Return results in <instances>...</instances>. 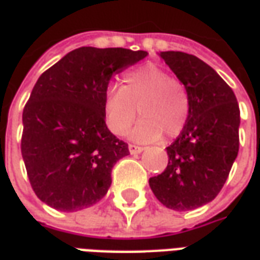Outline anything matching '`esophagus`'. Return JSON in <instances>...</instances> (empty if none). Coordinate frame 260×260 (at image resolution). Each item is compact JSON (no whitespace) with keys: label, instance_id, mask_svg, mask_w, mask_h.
<instances>
[{"label":"esophagus","instance_id":"34e87169","mask_svg":"<svg viewBox=\"0 0 260 260\" xmlns=\"http://www.w3.org/2000/svg\"><path fill=\"white\" fill-rule=\"evenodd\" d=\"M143 150H144V148H143V147H140V145H136V144L128 145V151H130V154H140Z\"/></svg>","mask_w":260,"mask_h":260}]
</instances>
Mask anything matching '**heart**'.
Masks as SVG:
<instances>
[{
  "mask_svg": "<svg viewBox=\"0 0 260 260\" xmlns=\"http://www.w3.org/2000/svg\"><path fill=\"white\" fill-rule=\"evenodd\" d=\"M105 116L112 133L124 136L137 115L143 117L133 139L151 143L174 139L183 130L190 98L186 85L155 64L128 71L121 78L120 89H110L105 98Z\"/></svg>",
  "mask_w": 260,
  "mask_h": 260,
  "instance_id": "1",
  "label": "heart"
}]
</instances>
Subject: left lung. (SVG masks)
Returning a JSON list of instances; mask_svg holds the SVG:
<instances>
[{
	"label": "left lung",
	"instance_id": "1",
	"mask_svg": "<svg viewBox=\"0 0 260 260\" xmlns=\"http://www.w3.org/2000/svg\"><path fill=\"white\" fill-rule=\"evenodd\" d=\"M159 56L187 88L190 112L150 187L165 207L186 211L211 202L225 183L238 155L239 106L230 85L200 58L182 51Z\"/></svg>",
	"mask_w": 260,
	"mask_h": 260
}]
</instances>
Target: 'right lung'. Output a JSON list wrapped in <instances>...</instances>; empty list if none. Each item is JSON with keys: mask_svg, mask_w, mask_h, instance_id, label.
I'll list each match as a JSON object with an SVG mask.
<instances>
[{"mask_svg": "<svg viewBox=\"0 0 260 260\" xmlns=\"http://www.w3.org/2000/svg\"><path fill=\"white\" fill-rule=\"evenodd\" d=\"M144 50L80 47L46 70L23 108L21 151L33 192L58 211L91 207L108 193L128 145L109 132L105 98L115 73Z\"/></svg>", "mask_w": 260, "mask_h": 260, "instance_id": "right-lung-1", "label": "right lung"}]
</instances>
